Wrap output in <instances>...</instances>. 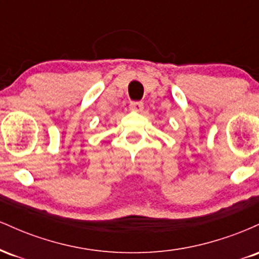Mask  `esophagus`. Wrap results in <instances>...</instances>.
Here are the masks:
<instances>
[{
  "label": "esophagus",
  "mask_w": 259,
  "mask_h": 259,
  "mask_svg": "<svg viewBox=\"0 0 259 259\" xmlns=\"http://www.w3.org/2000/svg\"><path fill=\"white\" fill-rule=\"evenodd\" d=\"M129 107H130V109H132V111L141 112L142 109H144V103H142L141 101H132Z\"/></svg>",
  "instance_id": "34e87169"
}]
</instances>
